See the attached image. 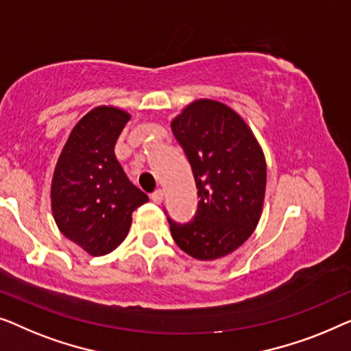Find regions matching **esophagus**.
I'll list each match as a JSON object with an SVG mask.
<instances>
[{
	"label": "esophagus",
	"instance_id": "1",
	"mask_svg": "<svg viewBox=\"0 0 351 351\" xmlns=\"http://www.w3.org/2000/svg\"><path fill=\"white\" fill-rule=\"evenodd\" d=\"M151 200L154 202V204H160V202L164 200V191H162V189H156V191L151 194Z\"/></svg>",
	"mask_w": 351,
	"mask_h": 351
}]
</instances>
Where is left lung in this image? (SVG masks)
Here are the masks:
<instances>
[{
  "instance_id": "1",
  "label": "left lung",
  "mask_w": 351,
  "mask_h": 351,
  "mask_svg": "<svg viewBox=\"0 0 351 351\" xmlns=\"http://www.w3.org/2000/svg\"><path fill=\"white\" fill-rule=\"evenodd\" d=\"M194 173L199 205L194 218H169L175 243L192 258L213 261L253 234L263 213L267 167L246 122L224 103L202 98L171 121Z\"/></svg>"
}]
</instances>
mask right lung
I'll list each match as a JSON object with an SVG mask.
<instances>
[{
	"instance_id": "1",
	"label": "right lung",
	"mask_w": 351,
	"mask_h": 351,
	"mask_svg": "<svg viewBox=\"0 0 351 351\" xmlns=\"http://www.w3.org/2000/svg\"><path fill=\"white\" fill-rule=\"evenodd\" d=\"M130 114L98 106L73 128L52 178V213L68 240L92 256L116 250L128 234L132 213L147 195L132 184L114 156Z\"/></svg>"
}]
</instances>
